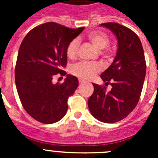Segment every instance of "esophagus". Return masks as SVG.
Instances as JSON below:
<instances>
[{
    "mask_svg": "<svg viewBox=\"0 0 158 158\" xmlns=\"http://www.w3.org/2000/svg\"><path fill=\"white\" fill-rule=\"evenodd\" d=\"M85 81L83 80V79H79V83H80V84L85 83Z\"/></svg>",
    "mask_w": 158,
    "mask_h": 158,
    "instance_id": "34e87169",
    "label": "esophagus"
}]
</instances>
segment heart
<instances>
[{"instance_id":"obj_1","label":"heart","mask_w":158,"mask_h":158,"mask_svg":"<svg viewBox=\"0 0 158 158\" xmlns=\"http://www.w3.org/2000/svg\"><path fill=\"white\" fill-rule=\"evenodd\" d=\"M87 40L100 51V54L103 55H107L108 50L106 47L110 43V38L108 35L102 31H93L89 32L86 35ZM79 40L77 39L71 40L66 47L67 57L70 59H74L77 58L79 51ZM106 49H104V48ZM101 70V65L96 62H80L73 65L71 67V73L75 76H77L83 79H90L93 77L96 73Z\"/></svg>"}]
</instances>
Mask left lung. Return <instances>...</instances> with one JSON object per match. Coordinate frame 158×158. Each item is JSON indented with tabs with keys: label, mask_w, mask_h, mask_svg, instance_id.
I'll return each instance as SVG.
<instances>
[{
	"label": "left lung",
	"mask_w": 158,
	"mask_h": 158,
	"mask_svg": "<svg viewBox=\"0 0 158 158\" xmlns=\"http://www.w3.org/2000/svg\"><path fill=\"white\" fill-rule=\"evenodd\" d=\"M101 26L109 28L118 40L115 60L100 75L112 88L107 92L105 86L93 84L94 92L88 105L96 119L112 123L126 118L139 103L146 77V59L142 43L133 31L112 22Z\"/></svg>",
	"instance_id": "8db88e82"
}]
</instances>
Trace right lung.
<instances>
[{
    "label": "right lung",
    "instance_id": "add662e5",
    "mask_svg": "<svg viewBox=\"0 0 158 158\" xmlns=\"http://www.w3.org/2000/svg\"><path fill=\"white\" fill-rule=\"evenodd\" d=\"M84 28L47 22L31 29L20 44L15 68L16 89L25 111L42 123L58 122L66 113L77 78L68 74L62 84L52 80L58 73L66 74L62 70L67 63L66 47Z\"/></svg>",
    "mask_w": 158,
    "mask_h": 158
}]
</instances>
